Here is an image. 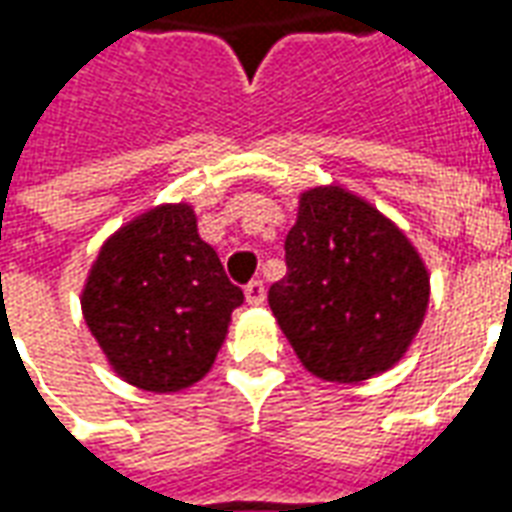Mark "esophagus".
Listing matches in <instances>:
<instances>
[{"mask_svg":"<svg viewBox=\"0 0 512 512\" xmlns=\"http://www.w3.org/2000/svg\"><path fill=\"white\" fill-rule=\"evenodd\" d=\"M263 299H266L263 279H252V282L246 285V301H249V304H263Z\"/></svg>","mask_w":512,"mask_h":512,"instance_id":"obj_1","label":"esophagus"}]
</instances>
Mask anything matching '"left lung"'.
I'll return each instance as SVG.
<instances>
[{
  "instance_id": "1",
  "label": "left lung",
  "mask_w": 512,
  "mask_h": 512,
  "mask_svg": "<svg viewBox=\"0 0 512 512\" xmlns=\"http://www.w3.org/2000/svg\"><path fill=\"white\" fill-rule=\"evenodd\" d=\"M285 263L268 304L312 376L359 384L406 356L428 312L430 277L378 208L343 186L307 189Z\"/></svg>"
}]
</instances>
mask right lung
<instances>
[{
    "label": "right lung",
    "instance_id": "add662e5",
    "mask_svg": "<svg viewBox=\"0 0 512 512\" xmlns=\"http://www.w3.org/2000/svg\"><path fill=\"white\" fill-rule=\"evenodd\" d=\"M241 304L189 202L150 208L109 235L82 290L84 321L106 362L145 392L197 384Z\"/></svg>",
    "mask_w": 512,
    "mask_h": 512
}]
</instances>
